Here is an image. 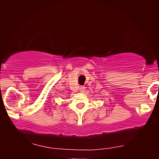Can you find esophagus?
Here are the masks:
<instances>
[{
	"label": "esophagus",
	"mask_w": 159,
	"mask_h": 159,
	"mask_svg": "<svg viewBox=\"0 0 159 159\" xmlns=\"http://www.w3.org/2000/svg\"><path fill=\"white\" fill-rule=\"evenodd\" d=\"M85 90V87H84V86H81L80 88V92H84V91Z\"/></svg>",
	"instance_id": "34e87169"
}]
</instances>
